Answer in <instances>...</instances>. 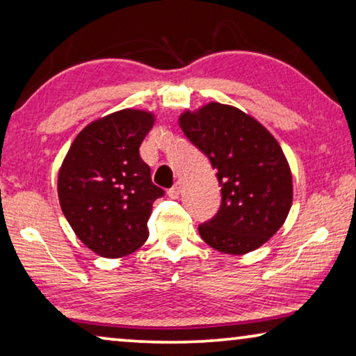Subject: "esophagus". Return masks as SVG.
Returning <instances> with one entry per match:
<instances>
[{
	"label": "esophagus",
	"mask_w": 356,
	"mask_h": 356,
	"mask_svg": "<svg viewBox=\"0 0 356 356\" xmlns=\"http://www.w3.org/2000/svg\"><path fill=\"white\" fill-rule=\"evenodd\" d=\"M180 193H182V184H180V182H177L176 185H174L172 188H169V192H168V195L171 196L172 200H177L179 196H180Z\"/></svg>",
	"instance_id": "34e87169"
}]
</instances>
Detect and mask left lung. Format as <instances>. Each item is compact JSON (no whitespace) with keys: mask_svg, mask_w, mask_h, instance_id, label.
<instances>
[{"mask_svg":"<svg viewBox=\"0 0 356 356\" xmlns=\"http://www.w3.org/2000/svg\"><path fill=\"white\" fill-rule=\"evenodd\" d=\"M179 126L209 158L222 187L219 212L198 227L200 236L232 256L265 245L293 204V174L278 140L254 116L219 102L185 110Z\"/></svg>","mask_w":356,"mask_h":356,"instance_id":"left-lung-1","label":"left lung"}]
</instances>
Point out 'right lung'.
I'll return each mask as SVG.
<instances>
[{
    "label": "right lung",
    "instance_id": "obj_1",
    "mask_svg": "<svg viewBox=\"0 0 356 356\" xmlns=\"http://www.w3.org/2000/svg\"><path fill=\"white\" fill-rule=\"evenodd\" d=\"M153 124V111H113L84 126L63 158L57 177L62 212L97 256L123 257L147 241L153 201L164 195L139 155Z\"/></svg>",
    "mask_w": 356,
    "mask_h": 356
}]
</instances>
